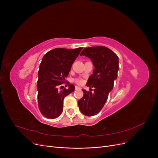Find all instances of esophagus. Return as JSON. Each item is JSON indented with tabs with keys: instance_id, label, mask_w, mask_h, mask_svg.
<instances>
[{
	"instance_id": "obj_1",
	"label": "esophagus",
	"mask_w": 158,
	"mask_h": 158,
	"mask_svg": "<svg viewBox=\"0 0 158 158\" xmlns=\"http://www.w3.org/2000/svg\"><path fill=\"white\" fill-rule=\"evenodd\" d=\"M81 89V88L80 87H79V86H76V89Z\"/></svg>"
}]
</instances>
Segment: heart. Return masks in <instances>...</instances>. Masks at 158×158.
Returning a JSON list of instances; mask_svg holds the SVG:
<instances>
[{"label": "heart", "instance_id": "heart-1", "mask_svg": "<svg viewBox=\"0 0 158 158\" xmlns=\"http://www.w3.org/2000/svg\"><path fill=\"white\" fill-rule=\"evenodd\" d=\"M75 82H76V83L78 84V85H82V83H83V80L81 79L77 78V79H75Z\"/></svg>", "mask_w": 158, "mask_h": 158}]
</instances>
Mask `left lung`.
Returning a JSON list of instances; mask_svg holds the SVG:
<instances>
[{"mask_svg": "<svg viewBox=\"0 0 158 158\" xmlns=\"http://www.w3.org/2000/svg\"><path fill=\"white\" fill-rule=\"evenodd\" d=\"M80 56L89 57L95 68L86 83L87 86L94 88V92L92 88L89 92L82 89L84 95L78 101L81 112L92 117L102 109L113 89L114 81L118 76V57L111 49L103 46L86 47Z\"/></svg>", "mask_w": 158, "mask_h": 158, "instance_id": "8db88e82", "label": "left lung"}]
</instances>
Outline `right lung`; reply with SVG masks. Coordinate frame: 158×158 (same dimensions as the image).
Masks as SVG:
<instances>
[{"label":"right lung","mask_w":158,"mask_h":158,"mask_svg":"<svg viewBox=\"0 0 158 158\" xmlns=\"http://www.w3.org/2000/svg\"><path fill=\"white\" fill-rule=\"evenodd\" d=\"M82 49L56 48L44 56L38 73L37 89L39 110L45 117L54 119L59 117L63 111L64 98L74 91V85L65 80ZM64 82L69 88L60 92L58 86Z\"/></svg>","instance_id":"1"}]
</instances>
